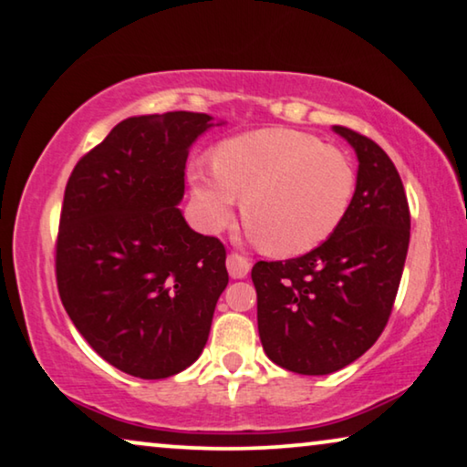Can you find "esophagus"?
Listing matches in <instances>:
<instances>
[{
    "mask_svg": "<svg viewBox=\"0 0 467 467\" xmlns=\"http://www.w3.org/2000/svg\"><path fill=\"white\" fill-rule=\"evenodd\" d=\"M227 272L232 278H246L250 272V263L246 256H242L238 253H229L227 254Z\"/></svg>",
    "mask_w": 467,
    "mask_h": 467,
    "instance_id": "esophagus-1",
    "label": "esophagus"
}]
</instances>
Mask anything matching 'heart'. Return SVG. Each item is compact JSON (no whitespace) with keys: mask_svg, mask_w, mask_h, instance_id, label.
Listing matches in <instances>:
<instances>
[{"mask_svg":"<svg viewBox=\"0 0 467 467\" xmlns=\"http://www.w3.org/2000/svg\"><path fill=\"white\" fill-rule=\"evenodd\" d=\"M195 214L208 232L232 225L235 200L253 238L278 256L320 246L346 221L358 174L346 151L316 134L263 128L214 147L213 166L193 164Z\"/></svg>","mask_w":467,"mask_h":467,"instance_id":"1","label":"heart"}]
</instances>
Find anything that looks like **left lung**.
<instances>
[{"label": "left lung", "instance_id": "obj_1", "mask_svg": "<svg viewBox=\"0 0 467 467\" xmlns=\"http://www.w3.org/2000/svg\"><path fill=\"white\" fill-rule=\"evenodd\" d=\"M358 155L346 221L320 246L256 261V322L267 358L299 375L335 373L379 339L394 307L410 238V211L394 161L373 139L335 126Z\"/></svg>", "mask_w": 467, "mask_h": 467}]
</instances>
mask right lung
<instances>
[{
	"instance_id": "add662e5",
	"label": "right lung",
	"mask_w": 467,
	"mask_h": 467,
	"mask_svg": "<svg viewBox=\"0 0 467 467\" xmlns=\"http://www.w3.org/2000/svg\"><path fill=\"white\" fill-rule=\"evenodd\" d=\"M206 113L128 118L79 158L65 187L54 272L60 301L97 354L140 379L198 360L229 275L225 246L177 204Z\"/></svg>"
}]
</instances>
